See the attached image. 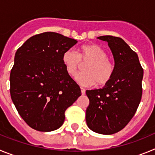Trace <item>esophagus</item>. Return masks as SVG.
<instances>
[{
  "instance_id": "obj_1",
  "label": "esophagus",
  "mask_w": 155,
  "mask_h": 155,
  "mask_svg": "<svg viewBox=\"0 0 155 155\" xmlns=\"http://www.w3.org/2000/svg\"><path fill=\"white\" fill-rule=\"evenodd\" d=\"M81 93H82V95H84L86 93V90H85L84 88L81 87Z\"/></svg>"
}]
</instances>
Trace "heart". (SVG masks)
Returning <instances> with one entry per match:
<instances>
[{
    "mask_svg": "<svg viewBox=\"0 0 155 155\" xmlns=\"http://www.w3.org/2000/svg\"><path fill=\"white\" fill-rule=\"evenodd\" d=\"M62 62L68 74L73 76L82 65L85 72L76 76V80L83 86L107 85L114 74V64L107 58V53L98 45H85L79 48L78 53L74 49H68L62 55Z\"/></svg>",
    "mask_w": 155,
    "mask_h": 155,
    "instance_id": "b5f03b06",
    "label": "heart"
}]
</instances>
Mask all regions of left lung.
Listing matches in <instances>:
<instances>
[{
	"instance_id": "8db88e82",
	"label": "left lung",
	"mask_w": 155,
	"mask_h": 155,
	"mask_svg": "<svg viewBox=\"0 0 155 155\" xmlns=\"http://www.w3.org/2000/svg\"><path fill=\"white\" fill-rule=\"evenodd\" d=\"M97 38L108 43L115 70L112 79L102 89L86 91L90 100L86 120L93 131L113 134L124 128L137 110L142 97L143 70L137 54L122 38L111 35Z\"/></svg>"
}]
</instances>
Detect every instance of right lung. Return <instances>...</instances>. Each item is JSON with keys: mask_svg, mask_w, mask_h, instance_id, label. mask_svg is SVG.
I'll list each match as a JSON object with an SVG mask.
<instances>
[{"mask_svg": "<svg viewBox=\"0 0 155 155\" xmlns=\"http://www.w3.org/2000/svg\"><path fill=\"white\" fill-rule=\"evenodd\" d=\"M76 43L58 33L44 32L17 50L10 74L11 97L22 119L36 130L60 127L66 109L81 96L62 62L64 52Z\"/></svg>", "mask_w": 155, "mask_h": 155, "instance_id": "add662e5", "label": "right lung"}]
</instances>
